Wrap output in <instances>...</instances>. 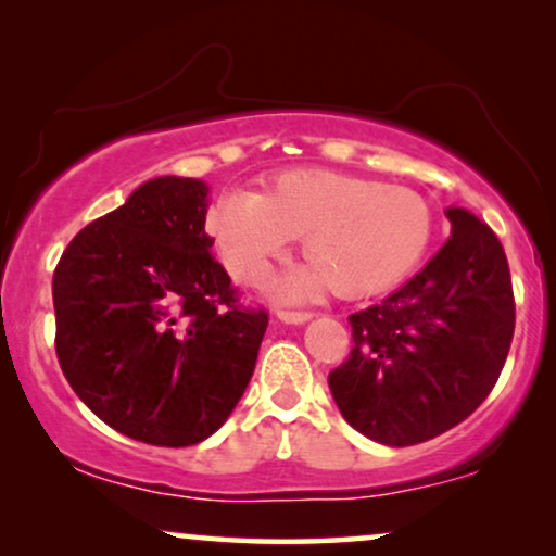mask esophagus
<instances>
[{"label":"esophagus","mask_w":556,"mask_h":556,"mask_svg":"<svg viewBox=\"0 0 556 556\" xmlns=\"http://www.w3.org/2000/svg\"><path fill=\"white\" fill-rule=\"evenodd\" d=\"M277 318L282 323H294V326H298V323L311 320L313 313H307V311H277Z\"/></svg>","instance_id":"obj_1"}]
</instances>
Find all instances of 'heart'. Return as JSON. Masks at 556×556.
I'll use <instances>...</instances> for the list:
<instances>
[{
  "instance_id": "obj_1",
  "label": "heart",
  "mask_w": 556,
  "mask_h": 556,
  "mask_svg": "<svg viewBox=\"0 0 556 556\" xmlns=\"http://www.w3.org/2000/svg\"><path fill=\"white\" fill-rule=\"evenodd\" d=\"M207 230L238 282H256L271 258L302 236L311 264L271 285L282 300L330 290L362 298L397 285L426 256L431 205L418 192L356 174L300 168L266 185L264 194L228 189L207 213Z\"/></svg>"
}]
</instances>
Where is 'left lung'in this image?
<instances>
[{
  "label": "left lung",
  "mask_w": 556,
  "mask_h": 556,
  "mask_svg": "<svg viewBox=\"0 0 556 556\" xmlns=\"http://www.w3.org/2000/svg\"><path fill=\"white\" fill-rule=\"evenodd\" d=\"M452 238L410 282L349 315V359L328 375L341 416L413 446L472 416L495 388L516 328L508 258L488 223L446 210Z\"/></svg>",
  "instance_id": "1"
}]
</instances>
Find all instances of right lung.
Segmentation results:
<instances>
[{"label": "right lung", "mask_w": 556, "mask_h": 556, "mask_svg": "<svg viewBox=\"0 0 556 556\" xmlns=\"http://www.w3.org/2000/svg\"><path fill=\"white\" fill-rule=\"evenodd\" d=\"M207 185L159 177L74 236L53 271L55 356L130 439L192 446L226 424L269 326L210 254Z\"/></svg>", "instance_id": "obj_1"}]
</instances>
